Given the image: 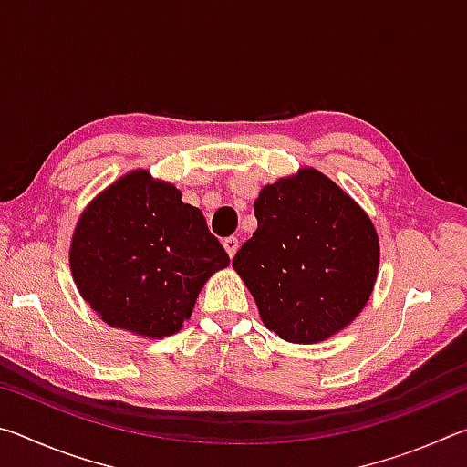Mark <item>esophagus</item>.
Listing matches in <instances>:
<instances>
[{"mask_svg":"<svg viewBox=\"0 0 467 467\" xmlns=\"http://www.w3.org/2000/svg\"><path fill=\"white\" fill-rule=\"evenodd\" d=\"M223 244H224V249H226L228 255L234 257L236 249H239V239H236V236H226V239L223 241Z\"/></svg>","mask_w":467,"mask_h":467,"instance_id":"esophagus-1","label":"esophagus"}]
</instances>
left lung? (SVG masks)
<instances>
[{"label":"left lung","instance_id":"left-lung-1","mask_svg":"<svg viewBox=\"0 0 467 467\" xmlns=\"http://www.w3.org/2000/svg\"><path fill=\"white\" fill-rule=\"evenodd\" d=\"M253 208L257 231L233 267L265 327L295 344L346 327L377 278L379 239L368 216L315 169L264 187Z\"/></svg>","mask_w":467,"mask_h":467}]
</instances>
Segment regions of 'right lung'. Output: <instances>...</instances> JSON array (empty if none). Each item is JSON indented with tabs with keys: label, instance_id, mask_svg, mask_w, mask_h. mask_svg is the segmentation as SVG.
I'll return each mask as SVG.
<instances>
[{
	"label": "right lung",
	"instance_id": "add662e5",
	"mask_svg": "<svg viewBox=\"0 0 467 467\" xmlns=\"http://www.w3.org/2000/svg\"><path fill=\"white\" fill-rule=\"evenodd\" d=\"M69 264L84 300L109 326L164 337L192 317L203 282L231 257L200 208L136 171L86 208Z\"/></svg>",
	"mask_w": 467,
	"mask_h": 467
}]
</instances>
